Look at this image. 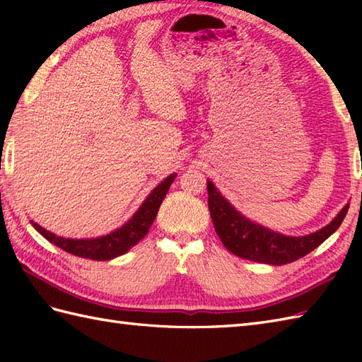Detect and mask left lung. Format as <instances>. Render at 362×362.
Wrapping results in <instances>:
<instances>
[{"instance_id":"1","label":"left lung","mask_w":362,"mask_h":362,"mask_svg":"<svg viewBox=\"0 0 362 362\" xmlns=\"http://www.w3.org/2000/svg\"><path fill=\"white\" fill-rule=\"evenodd\" d=\"M206 191H209V210L214 230H216L226 249L240 258L274 266L288 264L308 255L339 228L349 211V205H345L342 211L327 227L320 228L316 233L297 238L284 236L258 224H253L249 219L241 216L219 194V191L214 188L211 182L206 183Z\"/></svg>"}]
</instances>
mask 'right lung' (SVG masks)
Wrapping results in <instances>:
<instances>
[{"mask_svg": "<svg viewBox=\"0 0 362 362\" xmlns=\"http://www.w3.org/2000/svg\"><path fill=\"white\" fill-rule=\"evenodd\" d=\"M174 179L175 174L166 177V179L152 191L149 197L146 199L143 205L140 206V210L134 214V218L130 219L127 224H124L118 230H115V232L109 235L95 238V240H68V238H60L54 233H49L48 230L38 226L37 222H33L34 228L43 238H46L49 243L57 245V247L62 250L71 253V255L95 261L112 259L132 249L134 245L149 232L152 222L158 213L160 205L163 202V199Z\"/></svg>", "mask_w": 362, "mask_h": 362, "instance_id": "right-lung-1", "label": "right lung"}]
</instances>
